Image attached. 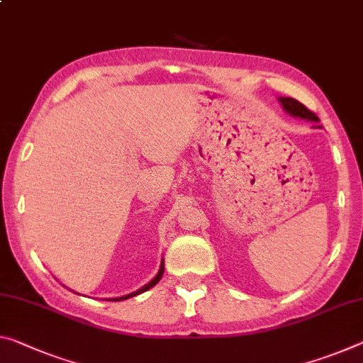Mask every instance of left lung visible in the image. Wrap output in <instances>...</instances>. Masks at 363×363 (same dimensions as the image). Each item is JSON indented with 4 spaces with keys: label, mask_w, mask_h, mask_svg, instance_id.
<instances>
[{
    "label": "left lung",
    "mask_w": 363,
    "mask_h": 363,
    "mask_svg": "<svg viewBox=\"0 0 363 363\" xmlns=\"http://www.w3.org/2000/svg\"><path fill=\"white\" fill-rule=\"evenodd\" d=\"M278 100H279L281 105H283L284 111L287 114H291L292 118H301V119L312 121V123H320V119L316 118V114L303 106L301 101H297L294 99H289V96H279ZM318 128H321V125H318Z\"/></svg>",
    "instance_id": "left-lung-1"
}]
</instances>
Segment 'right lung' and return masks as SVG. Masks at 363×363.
<instances>
[{"label":"right lung","mask_w":363,"mask_h":363,"mask_svg":"<svg viewBox=\"0 0 363 363\" xmlns=\"http://www.w3.org/2000/svg\"><path fill=\"white\" fill-rule=\"evenodd\" d=\"M163 273H164V262L161 260V264H160L158 273H157V276H155V278L150 281V283H147L145 286L140 287V289H137L135 292H130V294H128V296H123V297H114V298H108V301H125V298H130V297H134V296H139V294H142V292L148 291V289H150V287H153L155 284H157L158 281L161 279V276H163Z\"/></svg>","instance_id":"1"}]
</instances>
